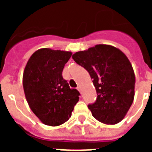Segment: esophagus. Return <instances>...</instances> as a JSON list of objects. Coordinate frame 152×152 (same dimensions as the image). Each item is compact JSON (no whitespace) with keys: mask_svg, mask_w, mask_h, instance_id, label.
I'll use <instances>...</instances> for the list:
<instances>
[{"mask_svg":"<svg viewBox=\"0 0 152 152\" xmlns=\"http://www.w3.org/2000/svg\"><path fill=\"white\" fill-rule=\"evenodd\" d=\"M77 89L78 90V91H80H80H81V88H80V86H79V87H77Z\"/></svg>","mask_w":152,"mask_h":152,"instance_id":"esophagus-1","label":"esophagus"}]
</instances>
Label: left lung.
<instances>
[{
  "label": "left lung",
  "mask_w": 152,
  "mask_h": 152,
  "mask_svg": "<svg viewBox=\"0 0 152 152\" xmlns=\"http://www.w3.org/2000/svg\"><path fill=\"white\" fill-rule=\"evenodd\" d=\"M72 58L89 72L96 88V102L88 105L92 116L104 124L121 122L135 96V73L127 56L113 45L99 44Z\"/></svg>",
  "instance_id": "left-lung-1"
}]
</instances>
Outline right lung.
<instances>
[{"label": "right lung", "mask_w": 152, "mask_h": 152, "mask_svg": "<svg viewBox=\"0 0 152 152\" xmlns=\"http://www.w3.org/2000/svg\"><path fill=\"white\" fill-rule=\"evenodd\" d=\"M72 52L38 49L26 64L23 86L26 101L33 113L43 124L57 126L72 116L80 93L71 89L62 77V71Z\"/></svg>", "instance_id": "right-lung-1"}]
</instances>
